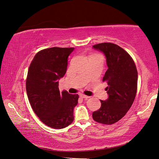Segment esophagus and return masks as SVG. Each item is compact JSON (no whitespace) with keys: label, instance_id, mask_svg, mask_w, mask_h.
Here are the masks:
<instances>
[{"label":"esophagus","instance_id":"esophagus-1","mask_svg":"<svg viewBox=\"0 0 159 159\" xmlns=\"http://www.w3.org/2000/svg\"><path fill=\"white\" fill-rule=\"evenodd\" d=\"M80 98H89V96H85V95H84V94H83V93H81V94H80Z\"/></svg>","mask_w":159,"mask_h":159}]
</instances>
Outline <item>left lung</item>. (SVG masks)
<instances>
[{"label": "left lung", "mask_w": 159, "mask_h": 159, "mask_svg": "<svg viewBox=\"0 0 159 159\" xmlns=\"http://www.w3.org/2000/svg\"><path fill=\"white\" fill-rule=\"evenodd\" d=\"M93 48L104 53L108 69L102 81L108 84V98L100 100V109L93 119L103 124H113L130 109L136 96L138 73L133 59L126 50L113 43H101Z\"/></svg>", "instance_id": "8db88e82"}]
</instances>
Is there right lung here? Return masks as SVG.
Wrapping results in <instances>:
<instances>
[{
    "label": "right lung",
    "instance_id": "1",
    "mask_svg": "<svg viewBox=\"0 0 159 159\" xmlns=\"http://www.w3.org/2000/svg\"><path fill=\"white\" fill-rule=\"evenodd\" d=\"M74 48L43 49L36 54L29 67L26 89L32 109L49 127L61 129L74 120L79 95L60 93L59 80L65 75L67 58Z\"/></svg>",
    "mask_w": 159,
    "mask_h": 159
}]
</instances>
